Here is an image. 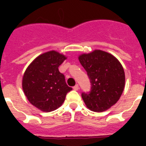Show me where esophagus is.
I'll return each mask as SVG.
<instances>
[{"label": "esophagus", "instance_id": "34e87169", "mask_svg": "<svg viewBox=\"0 0 146 146\" xmlns=\"http://www.w3.org/2000/svg\"><path fill=\"white\" fill-rule=\"evenodd\" d=\"M73 89H75V90H78V89H79V86H78V85H75V86H73Z\"/></svg>", "mask_w": 146, "mask_h": 146}]
</instances>
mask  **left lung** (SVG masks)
<instances>
[{"label":"left lung","mask_w":146,"mask_h":146,"mask_svg":"<svg viewBox=\"0 0 146 146\" xmlns=\"http://www.w3.org/2000/svg\"><path fill=\"white\" fill-rule=\"evenodd\" d=\"M66 59L63 54L49 50L27 66L22 80L23 90L29 102L40 111L50 112L59 108L72 90L58 70Z\"/></svg>","instance_id":"1"}]
</instances>
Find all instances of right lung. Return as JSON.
I'll return each instance as SVG.
<instances>
[{"label":"right lung","mask_w":146,"mask_h":146,"mask_svg":"<svg viewBox=\"0 0 146 146\" xmlns=\"http://www.w3.org/2000/svg\"><path fill=\"white\" fill-rule=\"evenodd\" d=\"M79 60L87 72L90 91L82 98L89 110L103 112L117 103L125 86V73L120 63L102 54L99 50L84 53Z\"/></svg>","instance_id":"add662e5"}]
</instances>
